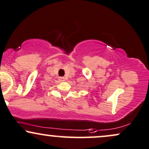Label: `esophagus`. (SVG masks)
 <instances>
[{
	"mask_svg": "<svg viewBox=\"0 0 149 149\" xmlns=\"http://www.w3.org/2000/svg\"><path fill=\"white\" fill-rule=\"evenodd\" d=\"M60 80H61V81H64V80H65V78H64V77H62V78H60Z\"/></svg>",
	"mask_w": 149,
	"mask_h": 149,
	"instance_id": "esophagus-1",
	"label": "esophagus"
}]
</instances>
